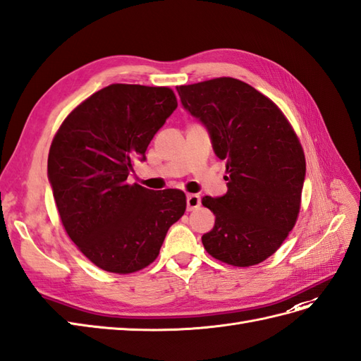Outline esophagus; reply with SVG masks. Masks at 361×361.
Returning <instances> with one entry per match:
<instances>
[{"mask_svg":"<svg viewBox=\"0 0 361 361\" xmlns=\"http://www.w3.org/2000/svg\"><path fill=\"white\" fill-rule=\"evenodd\" d=\"M186 204H188V210L192 212V210H195V209L200 207L201 200H200L197 193H190V195H188V198H186Z\"/></svg>","mask_w":361,"mask_h":361,"instance_id":"obj_1","label":"esophagus"}]
</instances>
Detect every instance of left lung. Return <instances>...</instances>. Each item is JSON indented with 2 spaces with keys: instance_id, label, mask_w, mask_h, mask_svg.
<instances>
[{
  "instance_id": "left-lung-1",
  "label": "left lung",
  "mask_w": 361,
  "mask_h": 361,
  "mask_svg": "<svg viewBox=\"0 0 361 361\" xmlns=\"http://www.w3.org/2000/svg\"><path fill=\"white\" fill-rule=\"evenodd\" d=\"M183 108L207 129L226 161L227 193L204 197L215 226L201 238L218 261L256 265L271 256L298 219L305 155L288 120L245 82L218 78L177 87Z\"/></svg>"
}]
</instances>
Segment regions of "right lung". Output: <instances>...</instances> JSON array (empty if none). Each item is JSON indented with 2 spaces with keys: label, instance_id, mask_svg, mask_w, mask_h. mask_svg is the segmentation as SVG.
Here are the masks:
<instances>
[{
  "label": "right lung",
  "instance_id": "1",
  "mask_svg": "<svg viewBox=\"0 0 361 361\" xmlns=\"http://www.w3.org/2000/svg\"><path fill=\"white\" fill-rule=\"evenodd\" d=\"M177 105L171 88L114 84L82 102L53 138L47 175L61 221L102 270L145 269L184 215L181 190L126 183Z\"/></svg>",
  "mask_w": 361,
  "mask_h": 361
}]
</instances>
